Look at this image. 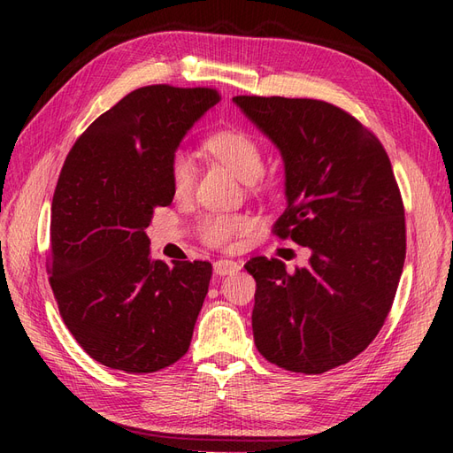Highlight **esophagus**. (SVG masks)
Masks as SVG:
<instances>
[{
	"label": "esophagus",
	"mask_w": 453,
	"mask_h": 453,
	"mask_svg": "<svg viewBox=\"0 0 453 453\" xmlns=\"http://www.w3.org/2000/svg\"><path fill=\"white\" fill-rule=\"evenodd\" d=\"M240 268H242V265L236 263V260H230V258H219L213 265V270L217 276H228V273H234Z\"/></svg>",
	"instance_id": "esophagus-1"
}]
</instances>
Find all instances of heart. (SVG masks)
<instances>
[{"label":"heart","mask_w":453,"mask_h":453,"mask_svg":"<svg viewBox=\"0 0 453 453\" xmlns=\"http://www.w3.org/2000/svg\"><path fill=\"white\" fill-rule=\"evenodd\" d=\"M210 153L236 173L240 181L253 185L265 173L263 147L242 130H223L210 135L205 142ZM170 180L177 196H187L196 181V162L185 150H177L170 160ZM251 228V219L245 215L210 213L202 217L198 225L200 236L205 243L225 248L232 240Z\"/></svg>","instance_id":"b5f03b06"}]
</instances>
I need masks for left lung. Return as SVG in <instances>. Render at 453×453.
<instances>
[{
	"label": "left lung",
	"instance_id": "8db88e82",
	"mask_svg": "<svg viewBox=\"0 0 453 453\" xmlns=\"http://www.w3.org/2000/svg\"><path fill=\"white\" fill-rule=\"evenodd\" d=\"M276 145L285 170L278 236L310 248L287 272L255 257L253 338L270 363L323 374L376 338L391 310L406 255L404 210L391 162L357 119L321 100L232 98Z\"/></svg>",
	"mask_w": 453,
	"mask_h": 453
}]
</instances>
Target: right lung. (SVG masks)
<instances>
[{"label":"right lung","instance_id":"add662e5","mask_svg":"<svg viewBox=\"0 0 453 453\" xmlns=\"http://www.w3.org/2000/svg\"><path fill=\"white\" fill-rule=\"evenodd\" d=\"M219 102L211 88L143 87L100 115L67 155L52 196L50 287L94 361L127 374L181 359L211 265L150 258L147 226L170 205V160Z\"/></svg>","mask_w":453,"mask_h":453}]
</instances>
